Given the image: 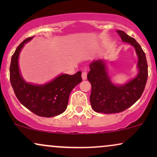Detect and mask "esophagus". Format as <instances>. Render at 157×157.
<instances>
[{"label": "esophagus", "mask_w": 157, "mask_h": 157, "mask_svg": "<svg viewBox=\"0 0 157 157\" xmlns=\"http://www.w3.org/2000/svg\"><path fill=\"white\" fill-rule=\"evenodd\" d=\"M82 80H86L87 78V72L86 71H83L82 72Z\"/></svg>", "instance_id": "1"}]
</instances>
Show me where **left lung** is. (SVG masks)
Instances as JSON below:
<instances>
[{"mask_svg":"<svg viewBox=\"0 0 157 157\" xmlns=\"http://www.w3.org/2000/svg\"><path fill=\"white\" fill-rule=\"evenodd\" d=\"M117 33L123 42L129 43L135 48L139 57V74L124 86H117L111 83L103 61H94L90 64L87 75L91 84L90 102L94 111L98 113H119L128 109L140 98L146 85L147 63L145 52L134 37L123 31L119 30Z\"/></svg>","mask_w":157,"mask_h":157,"instance_id":"left-lung-1","label":"left lung"}]
</instances>
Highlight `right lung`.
I'll list each match as a JSON object with an SVG mask.
<instances>
[{
    "mask_svg": "<svg viewBox=\"0 0 157 157\" xmlns=\"http://www.w3.org/2000/svg\"><path fill=\"white\" fill-rule=\"evenodd\" d=\"M32 37L24 40L12 56L10 82L15 96L23 105L37 116L52 117L60 114L66 109L70 93L82 82L81 71L73 75H60L52 82L42 86L27 83L20 75L18 56L25 43Z\"/></svg>",
    "mask_w": 157,
    "mask_h": 157,
    "instance_id": "add662e5",
    "label": "right lung"
}]
</instances>
